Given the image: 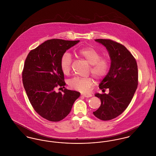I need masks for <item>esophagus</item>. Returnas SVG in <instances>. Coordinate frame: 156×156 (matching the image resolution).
<instances>
[{"label": "esophagus", "mask_w": 156, "mask_h": 156, "mask_svg": "<svg viewBox=\"0 0 156 156\" xmlns=\"http://www.w3.org/2000/svg\"><path fill=\"white\" fill-rule=\"evenodd\" d=\"M81 96L85 97H91L92 96V94L91 93H83L81 94Z\"/></svg>", "instance_id": "esophagus-1"}]
</instances>
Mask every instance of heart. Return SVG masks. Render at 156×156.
<instances>
[{"label": "heart", "mask_w": 156, "mask_h": 156, "mask_svg": "<svg viewBox=\"0 0 156 156\" xmlns=\"http://www.w3.org/2000/svg\"><path fill=\"white\" fill-rule=\"evenodd\" d=\"M78 54L84 58L90 65L92 75L96 79L103 78L108 72L109 68V61L108 58H100V53L95 48L86 47L80 48L78 51ZM72 63L71 55L66 52L63 54L60 59V68L64 74H68L71 70ZM93 83L91 78H81L74 77L71 79L68 84L75 90L87 92Z\"/></svg>", "instance_id": "heart-1"}]
</instances>
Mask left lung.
Listing matches in <instances>:
<instances>
[{
	"instance_id": "obj_1",
	"label": "left lung",
	"mask_w": 156,
	"mask_h": 156,
	"mask_svg": "<svg viewBox=\"0 0 156 156\" xmlns=\"http://www.w3.org/2000/svg\"><path fill=\"white\" fill-rule=\"evenodd\" d=\"M95 41L107 49L111 62L108 74L99 84L102 91L108 88L109 93L95 94L101 105L93 114L101 120H111L122 114L131 103L138 86V67L132 54L123 45L108 39Z\"/></svg>"
}]
</instances>
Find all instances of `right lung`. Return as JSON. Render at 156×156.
Wrapping results in <instances>:
<instances>
[{
	"mask_svg": "<svg viewBox=\"0 0 156 156\" xmlns=\"http://www.w3.org/2000/svg\"><path fill=\"white\" fill-rule=\"evenodd\" d=\"M80 40L51 39L44 41L28 55L23 72V82L28 99L36 112L51 122L64 119L71 112L80 93L66 88L56 93L58 86L65 85L60 68L62 56Z\"/></svg>",
	"mask_w": 156,
	"mask_h": 156,
	"instance_id": "add662e5",
	"label": "right lung"
}]
</instances>
